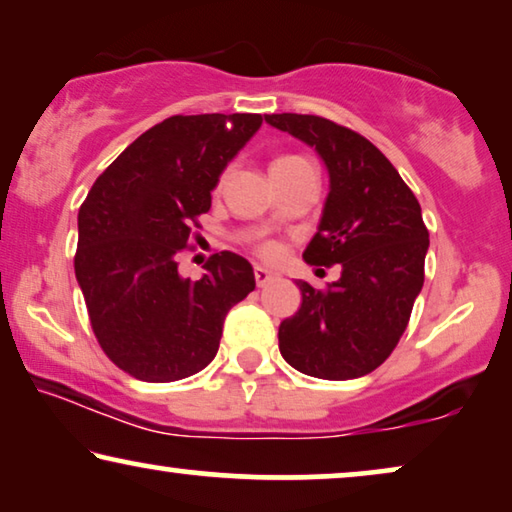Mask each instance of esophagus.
I'll list each match as a JSON object with an SVG mask.
<instances>
[{
    "label": "esophagus",
    "mask_w": 512,
    "mask_h": 512,
    "mask_svg": "<svg viewBox=\"0 0 512 512\" xmlns=\"http://www.w3.org/2000/svg\"><path fill=\"white\" fill-rule=\"evenodd\" d=\"M273 278H276V273L269 271V269H264V266H255V283H257L259 287L269 285Z\"/></svg>",
    "instance_id": "obj_1"
}]
</instances>
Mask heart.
<instances>
[{"label": "heart", "instance_id": "obj_1", "mask_svg": "<svg viewBox=\"0 0 512 512\" xmlns=\"http://www.w3.org/2000/svg\"><path fill=\"white\" fill-rule=\"evenodd\" d=\"M297 160H301V157H294V155L278 157V160L271 164V169H273V167H285V164H292V162H297ZM262 255H266V257H276V255H278V246H276V243H266V246H262Z\"/></svg>", "mask_w": 512, "mask_h": 512}]
</instances>
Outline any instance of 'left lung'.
<instances>
[{"mask_svg": "<svg viewBox=\"0 0 512 512\" xmlns=\"http://www.w3.org/2000/svg\"><path fill=\"white\" fill-rule=\"evenodd\" d=\"M264 120L325 164L329 192L304 259L341 266L327 290L299 280V311L278 327L280 355L313 378H362L390 357L422 290L429 250L422 208L392 162L352 129L299 113Z\"/></svg>", "mask_w": 512, "mask_h": 512, "instance_id": "8db88e82", "label": "left lung"}]
</instances>
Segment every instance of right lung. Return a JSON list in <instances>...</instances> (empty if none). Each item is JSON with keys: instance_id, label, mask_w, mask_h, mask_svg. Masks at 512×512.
I'll list each match as a JSON object with an SVG mask.
<instances>
[{"instance_id": "1", "label": "right lung", "mask_w": 512, "mask_h": 512, "mask_svg": "<svg viewBox=\"0 0 512 512\" xmlns=\"http://www.w3.org/2000/svg\"><path fill=\"white\" fill-rule=\"evenodd\" d=\"M259 127L257 113L174 115L122 150L83 201L76 280L99 345L129 376L171 383L204 369L229 308L255 290L241 255H213L197 280L176 255Z\"/></svg>"}]
</instances>
